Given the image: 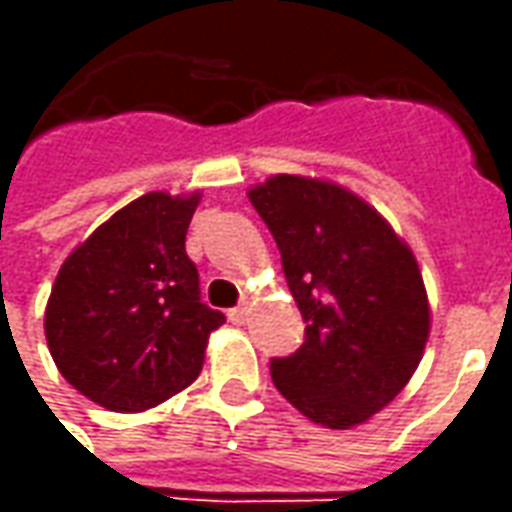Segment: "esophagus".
<instances>
[{
    "instance_id": "esophagus-1",
    "label": "esophagus",
    "mask_w": 512,
    "mask_h": 512,
    "mask_svg": "<svg viewBox=\"0 0 512 512\" xmlns=\"http://www.w3.org/2000/svg\"><path fill=\"white\" fill-rule=\"evenodd\" d=\"M246 315H249V307H246V304H238V307H233V310L227 312V318L233 323H244Z\"/></svg>"
}]
</instances>
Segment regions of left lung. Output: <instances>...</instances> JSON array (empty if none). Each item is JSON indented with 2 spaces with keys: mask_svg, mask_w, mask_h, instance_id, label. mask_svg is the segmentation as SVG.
<instances>
[{
  "mask_svg": "<svg viewBox=\"0 0 512 512\" xmlns=\"http://www.w3.org/2000/svg\"><path fill=\"white\" fill-rule=\"evenodd\" d=\"M307 323L271 378L323 428L362 425L414 376L430 332L417 257L376 208L337 183L274 175L249 189Z\"/></svg>",
  "mask_w": 512,
  "mask_h": 512,
  "instance_id": "obj_1",
  "label": "left lung"
}]
</instances>
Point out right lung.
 I'll list each match as a JSON object with an SVG mask.
<instances>
[{
    "label": "right lung",
    "mask_w": 512,
    "mask_h": 512,
    "mask_svg": "<svg viewBox=\"0 0 512 512\" xmlns=\"http://www.w3.org/2000/svg\"><path fill=\"white\" fill-rule=\"evenodd\" d=\"M200 194L150 191L73 249L46 304V343L62 378L109 411H145L200 376L224 323L200 301L186 230Z\"/></svg>",
    "instance_id": "1"
}]
</instances>
